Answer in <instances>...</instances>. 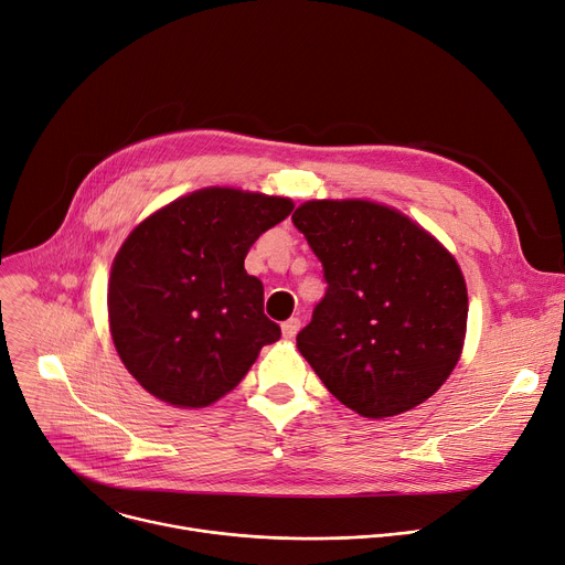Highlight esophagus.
<instances>
[{
    "mask_svg": "<svg viewBox=\"0 0 565 565\" xmlns=\"http://www.w3.org/2000/svg\"><path fill=\"white\" fill-rule=\"evenodd\" d=\"M300 332V318H288L284 324H281V334L284 339H295V334Z\"/></svg>",
    "mask_w": 565,
    "mask_h": 565,
    "instance_id": "esophagus-1",
    "label": "esophagus"
}]
</instances>
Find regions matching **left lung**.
<instances>
[{"mask_svg": "<svg viewBox=\"0 0 565 565\" xmlns=\"http://www.w3.org/2000/svg\"><path fill=\"white\" fill-rule=\"evenodd\" d=\"M328 290L298 350L345 407L384 419L430 398L456 369L467 286L456 258L390 205L307 201L292 213Z\"/></svg>", "mask_w": 565, "mask_h": 565, "instance_id": "1", "label": "left lung"}]
</instances>
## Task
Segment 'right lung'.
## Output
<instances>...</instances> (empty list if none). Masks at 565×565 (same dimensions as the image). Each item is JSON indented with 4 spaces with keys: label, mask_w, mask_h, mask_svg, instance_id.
<instances>
[{
    "label": "right lung",
    "mask_w": 565,
    "mask_h": 565,
    "mask_svg": "<svg viewBox=\"0 0 565 565\" xmlns=\"http://www.w3.org/2000/svg\"><path fill=\"white\" fill-rule=\"evenodd\" d=\"M290 211L284 196L205 188L126 237L109 275V332L148 394L175 407L211 405L281 337L245 256Z\"/></svg>",
    "instance_id": "right-lung-1"
}]
</instances>
